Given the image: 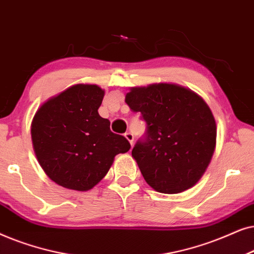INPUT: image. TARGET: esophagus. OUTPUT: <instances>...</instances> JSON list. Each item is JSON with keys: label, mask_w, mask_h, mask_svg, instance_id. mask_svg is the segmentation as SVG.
<instances>
[{"label": "esophagus", "mask_w": 254, "mask_h": 254, "mask_svg": "<svg viewBox=\"0 0 254 254\" xmlns=\"http://www.w3.org/2000/svg\"><path fill=\"white\" fill-rule=\"evenodd\" d=\"M124 136H125V138H127V140H129V141H130L131 146H132V145H133V134H132V133H131V132H127V133H125V134H124Z\"/></svg>", "instance_id": "1"}]
</instances>
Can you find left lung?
<instances>
[{"label": "left lung", "instance_id": "8db88e82", "mask_svg": "<svg viewBox=\"0 0 254 254\" xmlns=\"http://www.w3.org/2000/svg\"><path fill=\"white\" fill-rule=\"evenodd\" d=\"M147 124L132 158L154 190L178 194L200 181L216 148L215 117L200 95L175 83L132 87L125 95Z\"/></svg>", "mask_w": 254, "mask_h": 254}]
</instances>
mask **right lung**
I'll list each match as a JSON object with an SVG mask.
<instances>
[{
    "label": "right lung",
    "mask_w": 254,
    "mask_h": 254,
    "mask_svg": "<svg viewBox=\"0 0 254 254\" xmlns=\"http://www.w3.org/2000/svg\"><path fill=\"white\" fill-rule=\"evenodd\" d=\"M104 90L96 84H74L45 101L31 123L39 165L51 180L77 191L92 189L106 177L118 153L131 145L110 131L99 115Z\"/></svg>",
    "instance_id": "add662e5"
}]
</instances>
